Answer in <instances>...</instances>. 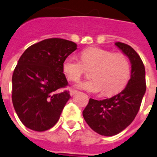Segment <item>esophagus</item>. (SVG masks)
<instances>
[{
	"mask_svg": "<svg viewBox=\"0 0 157 157\" xmlns=\"http://www.w3.org/2000/svg\"><path fill=\"white\" fill-rule=\"evenodd\" d=\"M76 92H77V91H76V90H70V95H71V96H73V95L76 94Z\"/></svg>",
	"mask_w": 157,
	"mask_h": 157,
	"instance_id": "obj_1",
	"label": "esophagus"
}]
</instances>
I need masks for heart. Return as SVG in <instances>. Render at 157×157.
Here are the masks:
<instances>
[{"instance_id": "obj_1", "label": "heart", "mask_w": 157, "mask_h": 157, "mask_svg": "<svg viewBox=\"0 0 157 157\" xmlns=\"http://www.w3.org/2000/svg\"><path fill=\"white\" fill-rule=\"evenodd\" d=\"M81 60L68 56L63 63V71L70 81H78L85 69L93 68L92 78L79 83L78 88L98 94L103 90L105 95L120 91L129 80L131 66L127 57L123 53H113L108 50L89 48L81 53Z\"/></svg>"}]
</instances>
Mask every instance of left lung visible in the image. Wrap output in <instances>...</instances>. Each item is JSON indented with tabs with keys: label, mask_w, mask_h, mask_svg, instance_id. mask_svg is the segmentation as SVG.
I'll return each mask as SVG.
<instances>
[{
	"label": "left lung",
	"mask_w": 157,
	"mask_h": 157,
	"mask_svg": "<svg viewBox=\"0 0 157 157\" xmlns=\"http://www.w3.org/2000/svg\"><path fill=\"white\" fill-rule=\"evenodd\" d=\"M115 45L131 61V78L123 91L110 98H90L83 117L92 130L104 136H115L127 128L135 119L146 91L145 67L137 52L123 43Z\"/></svg>",
	"instance_id": "left-lung-1"
}]
</instances>
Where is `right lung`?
<instances>
[{"instance_id":"add662e5","label":"right lung","mask_w":157,"mask_h":157,"mask_svg":"<svg viewBox=\"0 0 157 157\" xmlns=\"http://www.w3.org/2000/svg\"><path fill=\"white\" fill-rule=\"evenodd\" d=\"M77 45L53 38L33 44L19 59L12 77V101L19 119L35 132L54 127L71 98L63 63Z\"/></svg>"}]
</instances>
